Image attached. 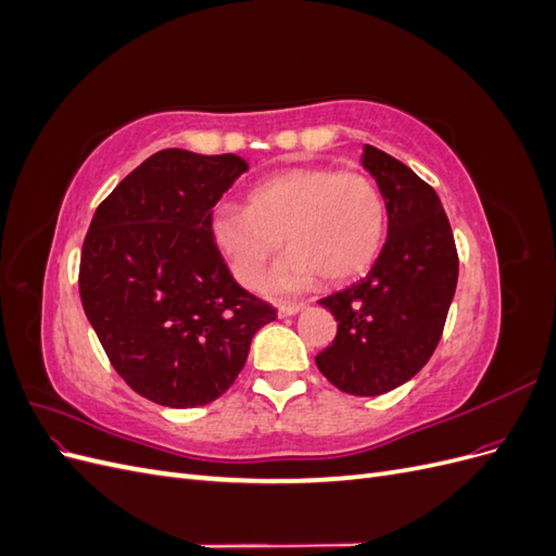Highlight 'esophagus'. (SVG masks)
I'll list each match as a JSON object with an SVG mask.
<instances>
[{
	"instance_id": "obj_1",
	"label": "esophagus",
	"mask_w": 556,
	"mask_h": 556,
	"mask_svg": "<svg viewBox=\"0 0 556 556\" xmlns=\"http://www.w3.org/2000/svg\"><path fill=\"white\" fill-rule=\"evenodd\" d=\"M304 308H306V304H280L278 306V315L280 317H292V315L301 313Z\"/></svg>"
}]
</instances>
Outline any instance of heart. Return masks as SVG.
I'll return each instance as SVG.
<instances>
[{"label": "heart", "instance_id": "1", "mask_svg": "<svg viewBox=\"0 0 556 556\" xmlns=\"http://www.w3.org/2000/svg\"><path fill=\"white\" fill-rule=\"evenodd\" d=\"M387 231L378 185L357 172L294 166L257 180L245 208L217 206L213 243L243 288H257L282 237L290 252L268 280L274 292H294L319 274L343 282L366 271Z\"/></svg>", "mask_w": 556, "mask_h": 556}]
</instances>
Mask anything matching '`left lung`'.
I'll list each match as a JSON object with an SVG mask.
<instances>
[{"instance_id": "1", "label": "left lung", "mask_w": 556, "mask_h": 556, "mask_svg": "<svg viewBox=\"0 0 556 556\" xmlns=\"http://www.w3.org/2000/svg\"><path fill=\"white\" fill-rule=\"evenodd\" d=\"M362 164L384 199L387 241L366 278L319 299L339 331L315 364L341 392L378 396L408 382L433 355L459 257L431 185L376 146H364Z\"/></svg>"}]
</instances>
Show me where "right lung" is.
<instances>
[{
  "instance_id": "right-lung-1",
  "label": "right lung",
  "mask_w": 556,
  "mask_h": 556,
  "mask_svg": "<svg viewBox=\"0 0 556 556\" xmlns=\"http://www.w3.org/2000/svg\"><path fill=\"white\" fill-rule=\"evenodd\" d=\"M248 162L166 148L99 204L78 290L113 368L148 401L194 408L223 396L276 308L243 290L213 243V206Z\"/></svg>"
}]
</instances>
